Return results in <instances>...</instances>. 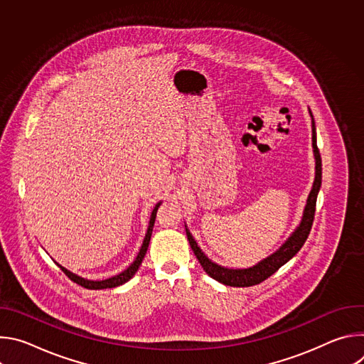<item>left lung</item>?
I'll use <instances>...</instances> for the list:
<instances>
[{
    "label": "left lung",
    "mask_w": 364,
    "mask_h": 364,
    "mask_svg": "<svg viewBox=\"0 0 364 364\" xmlns=\"http://www.w3.org/2000/svg\"><path fill=\"white\" fill-rule=\"evenodd\" d=\"M311 128H313V148H314V157H316V178H314V184L313 188H311L308 198H306V204L304 209V215L301 219L299 226L292 232V235L288 237V240L272 255H269L268 257L262 259L261 262H257L256 265L246 268V269H230V268H225L220 267L215 262H212L209 257H207L201 249L198 247V245L196 243L194 237L191 236L190 230L186 228V233H187V239L188 243L196 255V257L198 259V262L201 265V268L205 271V274L212 277L213 279L229 285V287H252V285H257L261 284L262 281L268 279L272 274H275L282 265H285L289 259H292L298 250L302 247V245L305 243L311 226H313L314 222V215H316V203H317V196L321 187V155L317 146V132H316V122L313 118V114H311Z\"/></svg>",
    "instance_id": "1"
}]
</instances>
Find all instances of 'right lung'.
<instances>
[{"instance_id":"right-lung-1","label":"right lung","mask_w":364,"mask_h":364,"mask_svg":"<svg viewBox=\"0 0 364 364\" xmlns=\"http://www.w3.org/2000/svg\"><path fill=\"white\" fill-rule=\"evenodd\" d=\"M160 204H161V201L155 204V207L152 209V213H151V218H149V223H148V229H146V233H145L142 246H141V249H139V252H138V255H136V257H135V261H134L124 272H121V274H118V275H115V277H112V278L103 279V281H89V279H85V278H82V277H77V275L72 274L70 271H68V269L63 268L62 265H59L60 269L68 275V278H70L73 282H76L77 285H80V287H83V288H86V289L115 288V287H119V285L128 282V281L135 275V272L138 271L139 265L142 264V259H144V256H145V253H146V249H148V245H149V240H151L152 228H154V222H155V215H157V210H159Z\"/></svg>"}]
</instances>
